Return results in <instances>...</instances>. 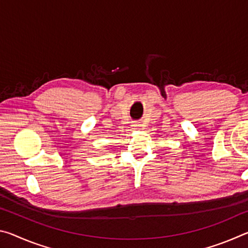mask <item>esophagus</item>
Masks as SVG:
<instances>
[{
    "label": "esophagus",
    "mask_w": 248,
    "mask_h": 248,
    "mask_svg": "<svg viewBox=\"0 0 248 248\" xmlns=\"http://www.w3.org/2000/svg\"><path fill=\"white\" fill-rule=\"evenodd\" d=\"M140 125H141L140 124H138V123H137V124H133V127H134V128H139Z\"/></svg>",
    "instance_id": "obj_1"
}]
</instances>
